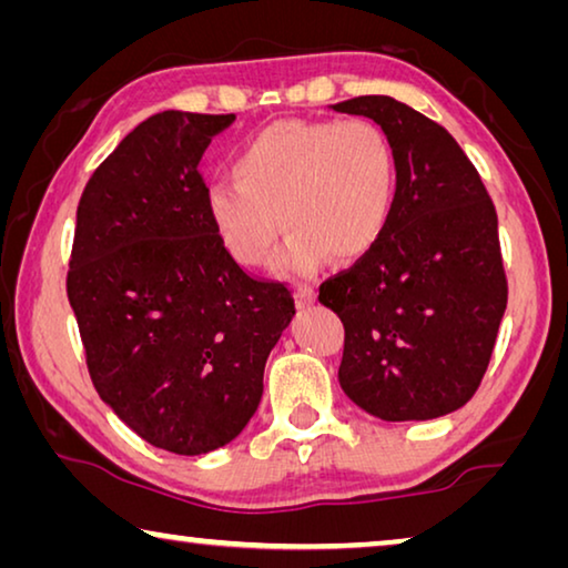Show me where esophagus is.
I'll list each match as a JSON object with an SVG mask.
<instances>
[{"mask_svg":"<svg viewBox=\"0 0 568 568\" xmlns=\"http://www.w3.org/2000/svg\"><path fill=\"white\" fill-rule=\"evenodd\" d=\"M315 297H318V293H315V287L311 285H297L295 291V303L297 307H311L315 303Z\"/></svg>","mask_w":568,"mask_h":568,"instance_id":"34e87169","label":"esophagus"}]
</instances>
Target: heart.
I'll return each mask as SVG.
<instances>
[{"instance_id": "heart-1", "label": "heart", "mask_w": 568, "mask_h": 568, "mask_svg": "<svg viewBox=\"0 0 568 568\" xmlns=\"http://www.w3.org/2000/svg\"><path fill=\"white\" fill-rule=\"evenodd\" d=\"M235 180L205 190V210L235 263L261 265L277 237L281 275H311L331 257L351 263L388 233L400 168L388 134L373 122L281 120L250 138Z\"/></svg>"}]
</instances>
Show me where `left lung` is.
<instances>
[{"label": "left lung", "instance_id": "obj_1", "mask_svg": "<svg viewBox=\"0 0 568 568\" xmlns=\"http://www.w3.org/2000/svg\"><path fill=\"white\" fill-rule=\"evenodd\" d=\"M363 114L398 155L388 233L318 301L345 328L341 388L381 420H430L466 406L506 311L498 217L448 130L386 94L333 104Z\"/></svg>", "mask_w": 568, "mask_h": 568}]
</instances>
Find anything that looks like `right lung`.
<instances>
[{"instance_id": "add662e5", "label": "right lung", "mask_w": 568, "mask_h": 568, "mask_svg": "<svg viewBox=\"0 0 568 568\" xmlns=\"http://www.w3.org/2000/svg\"><path fill=\"white\" fill-rule=\"evenodd\" d=\"M233 120L152 114L77 205L67 297L90 378L134 434L178 456L210 454L247 426L295 315L287 287L250 277L207 217L197 165Z\"/></svg>"}]
</instances>
